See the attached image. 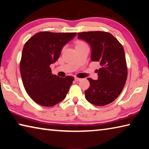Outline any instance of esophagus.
Returning <instances> with one entry per match:
<instances>
[{
  "label": "esophagus",
  "mask_w": 149,
  "mask_h": 149,
  "mask_svg": "<svg viewBox=\"0 0 149 149\" xmlns=\"http://www.w3.org/2000/svg\"><path fill=\"white\" fill-rule=\"evenodd\" d=\"M75 80L76 81H79L81 80V78H79V77H75Z\"/></svg>",
  "instance_id": "1"
}]
</instances>
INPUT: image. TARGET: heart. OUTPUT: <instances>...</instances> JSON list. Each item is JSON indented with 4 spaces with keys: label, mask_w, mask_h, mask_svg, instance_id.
Listing matches in <instances>:
<instances>
[{
    "label": "heart",
    "mask_w": 149,
    "mask_h": 149,
    "mask_svg": "<svg viewBox=\"0 0 149 149\" xmlns=\"http://www.w3.org/2000/svg\"><path fill=\"white\" fill-rule=\"evenodd\" d=\"M83 44H85L84 42H81V41H78V42H77V43H76V46H78V45H83ZM75 46V47H76Z\"/></svg>",
    "instance_id": "obj_1"
}]
</instances>
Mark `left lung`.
<instances>
[{
    "label": "left lung",
    "instance_id": "1",
    "mask_svg": "<svg viewBox=\"0 0 149 149\" xmlns=\"http://www.w3.org/2000/svg\"><path fill=\"white\" fill-rule=\"evenodd\" d=\"M78 39L84 40L91 48V60L99 62L98 79L87 78L90 83L85 90L88 102L96 106L110 104L122 93L127 77L125 52L120 42L110 33L104 31L78 33Z\"/></svg>",
    "mask_w": 149,
    "mask_h": 149
}]
</instances>
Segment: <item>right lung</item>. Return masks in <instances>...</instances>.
Returning a JSON list of instances; mask_svg holds the SVG:
<instances>
[{
    "mask_svg": "<svg viewBox=\"0 0 149 149\" xmlns=\"http://www.w3.org/2000/svg\"><path fill=\"white\" fill-rule=\"evenodd\" d=\"M76 33L39 32L24 45L20 61V74L25 89L37 104L52 107L65 99L74 80L52 74L50 65L60 57L63 47Z\"/></svg>",
    "mask_w": 149,
    "mask_h": 149,
    "instance_id": "1",
    "label": "right lung"
}]
</instances>
